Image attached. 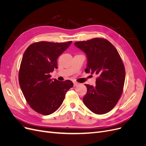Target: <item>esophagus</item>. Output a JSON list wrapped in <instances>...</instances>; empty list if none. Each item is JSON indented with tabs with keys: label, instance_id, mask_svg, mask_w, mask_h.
<instances>
[{
	"label": "esophagus",
	"instance_id": "esophagus-1",
	"mask_svg": "<svg viewBox=\"0 0 146 146\" xmlns=\"http://www.w3.org/2000/svg\"><path fill=\"white\" fill-rule=\"evenodd\" d=\"M73 83H74V86H76L77 85H78V83L76 82H73Z\"/></svg>",
	"mask_w": 146,
	"mask_h": 146
}]
</instances>
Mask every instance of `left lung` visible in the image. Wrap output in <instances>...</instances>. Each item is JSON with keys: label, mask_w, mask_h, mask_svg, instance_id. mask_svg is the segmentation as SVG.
<instances>
[{"label": "left lung", "mask_w": 146, "mask_h": 146, "mask_svg": "<svg viewBox=\"0 0 146 146\" xmlns=\"http://www.w3.org/2000/svg\"><path fill=\"white\" fill-rule=\"evenodd\" d=\"M87 56L86 73L98 76L96 86L85 85L83 103L97 114L107 113L115 107L123 92L125 70L116 48L107 39L92 38L75 42Z\"/></svg>", "instance_id": "8db88e82"}]
</instances>
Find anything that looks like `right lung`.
<instances>
[{"instance_id": "obj_1", "label": "right lung", "mask_w": 146, "mask_h": 146, "mask_svg": "<svg viewBox=\"0 0 146 146\" xmlns=\"http://www.w3.org/2000/svg\"><path fill=\"white\" fill-rule=\"evenodd\" d=\"M71 43V41L34 42L23 55L19 71V85L30 107L42 115L56 111L66 92L73 87L71 81L52 80L50 75L58 68L57 58Z\"/></svg>"}]
</instances>
